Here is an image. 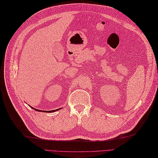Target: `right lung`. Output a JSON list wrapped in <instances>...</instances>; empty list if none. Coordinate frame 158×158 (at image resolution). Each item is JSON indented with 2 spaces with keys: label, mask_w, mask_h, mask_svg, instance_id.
Segmentation results:
<instances>
[{
  "label": "right lung",
  "mask_w": 158,
  "mask_h": 158,
  "mask_svg": "<svg viewBox=\"0 0 158 158\" xmlns=\"http://www.w3.org/2000/svg\"><path fill=\"white\" fill-rule=\"evenodd\" d=\"M32 109H35V110H37V111H42V110H38V109H34L33 108V107H31ZM60 110V109H57L56 110ZM54 111H56V110H48V111H45V110H43V112H49V113H52V112H54Z\"/></svg>",
  "instance_id": "add662e5"
}]
</instances>
